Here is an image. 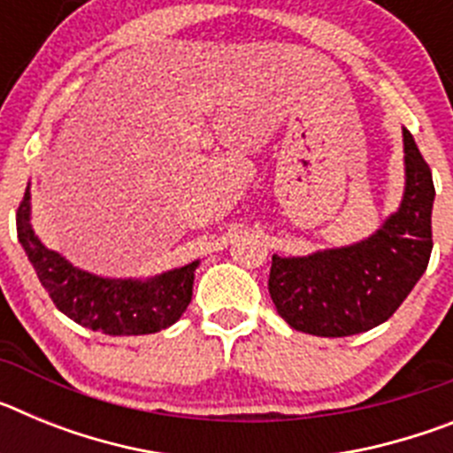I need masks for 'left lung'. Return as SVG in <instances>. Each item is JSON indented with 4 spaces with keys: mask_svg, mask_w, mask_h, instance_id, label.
Wrapping results in <instances>:
<instances>
[{
    "mask_svg": "<svg viewBox=\"0 0 453 453\" xmlns=\"http://www.w3.org/2000/svg\"><path fill=\"white\" fill-rule=\"evenodd\" d=\"M406 190L397 213L356 245L311 256H272L270 297L292 329L322 338L370 331L392 318L429 265L434 177L403 129Z\"/></svg>",
    "mask_w": 453,
    "mask_h": 453,
    "instance_id": "1",
    "label": "left lung"
}]
</instances>
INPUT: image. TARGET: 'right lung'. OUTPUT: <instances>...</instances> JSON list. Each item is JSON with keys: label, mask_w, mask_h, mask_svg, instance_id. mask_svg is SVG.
I'll return each mask as SVG.
<instances>
[{"label": "right lung", "mask_w": 453, "mask_h": 453, "mask_svg": "<svg viewBox=\"0 0 453 453\" xmlns=\"http://www.w3.org/2000/svg\"><path fill=\"white\" fill-rule=\"evenodd\" d=\"M29 188L18 208V238L29 256L40 283L56 308L92 331L108 335H145L167 329L183 315L192 299V281L199 261L163 272L147 281L104 279L47 250L29 222Z\"/></svg>", "instance_id": "add662e5"}]
</instances>
